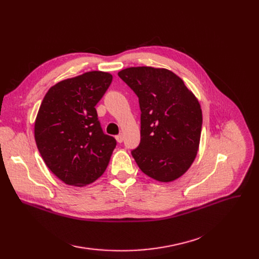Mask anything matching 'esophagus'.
Here are the masks:
<instances>
[{
  "mask_svg": "<svg viewBox=\"0 0 259 259\" xmlns=\"http://www.w3.org/2000/svg\"><path fill=\"white\" fill-rule=\"evenodd\" d=\"M115 140H116V142L117 143H122V141H124V135H122L121 133L120 134H118V135H116V137H115Z\"/></svg>",
  "mask_w": 259,
  "mask_h": 259,
  "instance_id": "obj_1",
  "label": "esophagus"
}]
</instances>
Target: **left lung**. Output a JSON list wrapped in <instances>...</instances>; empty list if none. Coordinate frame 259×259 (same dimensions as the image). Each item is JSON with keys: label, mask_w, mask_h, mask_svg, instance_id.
Here are the masks:
<instances>
[{"label": "left lung", "mask_w": 259, "mask_h": 259, "mask_svg": "<svg viewBox=\"0 0 259 259\" xmlns=\"http://www.w3.org/2000/svg\"><path fill=\"white\" fill-rule=\"evenodd\" d=\"M118 76L139 97L141 143L131 154L140 169L157 182L180 179L194 161L202 113L184 80L165 68L130 67Z\"/></svg>", "instance_id": "left-lung-1"}]
</instances>
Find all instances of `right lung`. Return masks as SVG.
I'll use <instances>...</instances> for the list:
<instances>
[{
	"label": "right lung",
	"instance_id": "obj_1",
	"mask_svg": "<svg viewBox=\"0 0 259 259\" xmlns=\"http://www.w3.org/2000/svg\"><path fill=\"white\" fill-rule=\"evenodd\" d=\"M112 75L89 71L52 86L39 106L34 122L38 151L50 171L70 186L84 187L105 172L116 146L103 132L95 105Z\"/></svg>",
	"mask_w": 259,
	"mask_h": 259
}]
</instances>
